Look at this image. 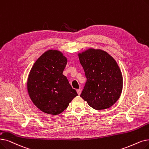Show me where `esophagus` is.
<instances>
[{
	"instance_id": "34e87169",
	"label": "esophagus",
	"mask_w": 149,
	"mask_h": 149,
	"mask_svg": "<svg viewBox=\"0 0 149 149\" xmlns=\"http://www.w3.org/2000/svg\"><path fill=\"white\" fill-rule=\"evenodd\" d=\"M77 94H78L79 95H80L81 94V89H77Z\"/></svg>"
}]
</instances>
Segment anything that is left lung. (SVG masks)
<instances>
[{"mask_svg": "<svg viewBox=\"0 0 149 149\" xmlns=\"http://www.w3.org/2000/svg\"><path fill=\"white\" fill-rule=\"evenodd\" d=\"M78 56L87 79L80 97L97 110L110 108L119 99L123 88L117 62L99 49L89 48Z\"/></svg>", "mask_w": 149, "mask_h": 149, "instance_id": "left-lung-1", "label": "left lung"}]
</instances>
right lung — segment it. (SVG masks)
I'll return each instance as SVG.
<instances>
[{
    "label": "right lung",
    "mask_w": 149,
    "mask_h": 149,
    "mask_svg": "<svg viewBox=\"0 0 149 149\" xmlns=\"http://www.w3.org/2000/svg\"><path fill=\"white\" fill-rule=\"evenodd\" d=\"M67 62L61 52L51 49L38 58L30 71L29 95L34 105L45 113H61L78 95L63 74Z\"/></svg>",
    "instance_id": "right-lung-1"
}]
</instances>
